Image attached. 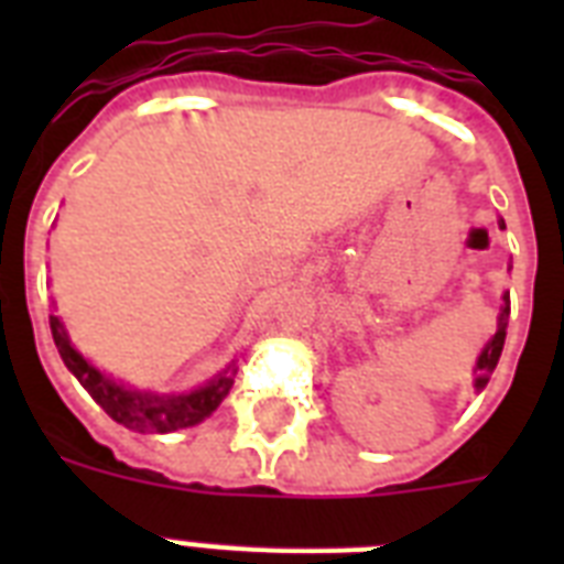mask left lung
<instances>
[{
    "instance_id": "obj_1",
    "label": "left lung",
    "mask_w": 564,
    "mask_h": 564,
    "mask_svg": "<svg viewBox=\"0 0 564 564\" xmlns=\"http://www.w3.org/2000/svg\"><path fill=\"white\" fill-rule=\"evenodd\" d=\"M500 228H507V225H503V219H500ZM507 325H509V292H503V304H500V316H498V330H495V336H491L489 343H486V348H482L480 357H477V366H474V389H477V392H482V389H486L491 371H495V366H498L500 351H503V339H507Z\"/></svg>"
}]
</instances>
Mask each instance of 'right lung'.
I'll list each match as a JSON object with an SVG mask.
<instances>
[{"mask_svg": "<svg viewBox=\"0 0 564 564\" xmlns=\"http://www.w3.org/2000/svg\"><path fill=\"white\" fill-rule=\"evenodd\" d=\"M48 327H52L57 354H61L66 369L73 371L75 380L90 392L93 401L99 403L110 419L122 424V427L134 430V433H175V430L193 427L207 415H213V410L225 401V394L234 386V375H237L234 362H230L228 369H221L219 375L210 377L207 383L193 389V392H143V389H131V386L119 383V380L96 369L90 360H84L82 354L75 351V345L69 343L61 318L48 316Z\"/></svg>", "mask_w": 564, "mask_h": 564, "instance_id": "obj_1", "label": "right lung"}]
</instances>
